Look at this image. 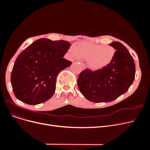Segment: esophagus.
Here are the masks:
<instances>
[{
  "label": "esophagus",
  "instance_id": "1",
  "mask_svg": "<svg viewBox=\"0 0 150 150\" xmlns=\"http://www.w3.org/2000/svg\"><path fill=\"white\" fill-rule=\"evenodd\" d=\"M80 65H81V68L83 69V70H84V69H86V66H85V65H84V63H81Z\"/></svg>",
  "mask_w": 150,
  "mask_h": 150
}]
</instances>
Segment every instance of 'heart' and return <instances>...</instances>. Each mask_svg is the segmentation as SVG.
<instances>
[{"instance_id": "b5f03b06", "label": "heart", "mask_w": 150, "mask_h": 150, "mask_svg": "<svg viewBox=\"0 0 150 150\" xmlns=\"http://www.w3.org/2000/svg\"><path fill=\"white\" fill-rule=\"evenodd\" d=\"M69 52L70 59H86L89 69L99 70L111 64L115 57L116 49L110 45L82 42L71 46Z\"/></svg>"}]
</instances>
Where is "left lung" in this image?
I'll return each mask as SVG.
<instances>
[{
	"label": "left lung",
	"instance_id": "left-lung-1",
	"mask_svg": "<svg viewBox=\"0 0 150 150\" xmlns=\"http://www.w3.org/2000/svg\"><path fill=\"white\" fill-rule=\"evenodd\" d=\"M109 45L116 49L111 64L94 72L86 69L77 80L81 93L94 103L115 100L128 90L135 78L134 62L128 49L119 42H112Z\"/></svg>",
	"mask_w": 150,
	"mask_h": 150
}]
</instances>
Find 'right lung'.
Returning <instances> with one entry per match:
<instances>
[{"label": "right lung", "mask_w": 150, "mask_h": 150, "mask_svg": "<svg viewBox=\"0 0 150 150\" xmlns=\"http://www.w3.org/2000/svg\"><path fill=\"white\" fill-rule=\"evenodd\" d=\"M70 45L66 41L41 38L22 52L11 75L16 97L33 105L50 99L56 89L58 74L72 64L63 58Z\"/></svg>", "instance_id": "1"}]
</instances>
